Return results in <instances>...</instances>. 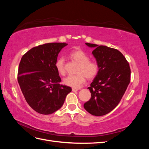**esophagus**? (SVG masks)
Masks as SVG:
<instances>
[{
	"mask_svg": "<svg viewBox=\"0 0 149 149\" xmlns=\"http://www.w3.org/2000/svg\"><path fill=\"white\" fill-rule=\"evenodd\" d=\"M78 90V88H72V91H73V92H76V91H77Z\"/></svg>",
	"mask_w": 149,
	"mask_h": 149,
	"instance_id": "esophagus-1",
	"label": "esophagus"
}]
</instances>
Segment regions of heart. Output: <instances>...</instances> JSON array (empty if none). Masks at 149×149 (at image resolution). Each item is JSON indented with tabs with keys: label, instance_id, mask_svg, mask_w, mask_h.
<instances>
[{
	"label": "heart",
	"instance_id": "1",
	"mask_svg": "<svg viewBox=\"0 0 149 149\" xmlns=\"http://www.w3.org/2000/svg\"><path fill=\"white\" fill-rule=\"evenodd\" d=\"M72 60L79 63L77 73L75 75L68 76L64 79V83L73 88H79L84 83L86 78L93 79L97 75L100 67L97 63L94 60H89L88 54L82 49H78L72 51L69 54ZM55 67L58 73L63 75L65 73V61L63 58H58L55 63Z\"/></svg>",
	"mask_w": 149,
	"mask_h": 149
}]
</instances>
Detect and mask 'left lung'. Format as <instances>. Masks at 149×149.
Here are the masks:
<instances>
[{"instance_id": "obj_1", "label": "left lung", "mask_w": 149, "mask_h": 149, "mask_svg": "<svg viewBox=\"0 0 149 149\" xmlns=\"http://www.w3.org/2000/svg\"><path fill=\"white\" fill-rule=\"evenodd\" d=\"M94 48L92 53L100 67L97 75L91 83L90 100L84 109L93 116L106 115L118 105L130 81L129 63L119 50L106 46L86 43Z\"/></svg>"}]
</instances>
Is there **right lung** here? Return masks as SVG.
<instances>
[{
	"mask_svg": "<svg viewBox=\"0 0 149 149\" xmlns=\"http://www.w3.org/2000/svg\"><path fill=\"white\" fill-rule=\"evenodd\" d=\"M66 43H49L30 49L22 57L17 79L29 105L41 114H50L63 104L71 88L60 84L55 67Z\"/></svg>",
	"mask_w": 149,
	"mask_h": 149,
	"instance_id": "1",
	"label": "right lung"
}]
</instances>
